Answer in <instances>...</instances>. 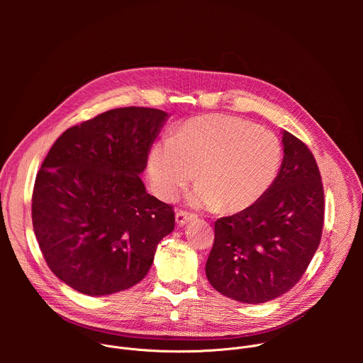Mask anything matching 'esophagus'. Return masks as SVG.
Segmentation results:
<instances>
[{"label":"esophagus","instance_id":"34e87169","mask_svg":"<svg viewBox=\"0 0 363 363\" xmlns=\"http://www.w3.org/2000/svg\"><path fill=\"white\" fill-rule=\"evenodd\" d=\"M194 217H195V216H194L192 213L179 210V211L177 213V216H175V220H177V223H178L179 225H184V224H186L189 220H192Z\"/></svg>","mask_w":363,"mask_h":363}]
</instances>
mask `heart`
I'll use <instances>...</instances> for the list:
<instances>
[{"label":"heart","instance_id":"obj_1","mask_svg":"<svg viewBox=\"0 0 363 363\" xmlns=\"http://www.w3.org/2000/svg\"><path fill=\"white\" fill-rule=\"evenodd\" d=\"M279 138L254 123L228 115L185 122L172 139L155 143L147 158L153 192L171 201L194 178V203L220 213H238L260 199L281 167Z\"/></svg>","mask_w":363,"mask_h":363}]
</instances>
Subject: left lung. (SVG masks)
I'll use <instances>...</instances> for the list:
<instances>
[{
  "label": "left lung",
  "instance_id": "1",
  "mask_svg": "<svg viewBox=\"0 0 363 363\" xmlns=\"http://www.w3.org/2000/svg\"><path fill=\"white\" fill-rule=\"evenodd\" d=\"M281 168L267 192L248 208L218 218L205 273L221 294L264 303L289 291L320 244L325 194L316 160L283 132Z\"/></svg>",
  "mask_w": 363,
  "mask_h": 363
}]
</instances>
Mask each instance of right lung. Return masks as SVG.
Instances as JSON below:
<instances>
[{
    "mask_svg": "<svg viewBox=\"0 0 363 363\" xmlns=\"http://www.w3.org/2000/svg\"><path fill=\"white\" fill-rule=\"evenodd\" d=\"M168 115L119 108L69 128L33 189V228L50 270L72 289L106 296L139 283L172 233V205L140 179Z\"/></svg>",
    "mask_w": 363,
    "mask_h": 363,
    "instance_id": "1",
    "label": "right lung"
}]
</instances>
